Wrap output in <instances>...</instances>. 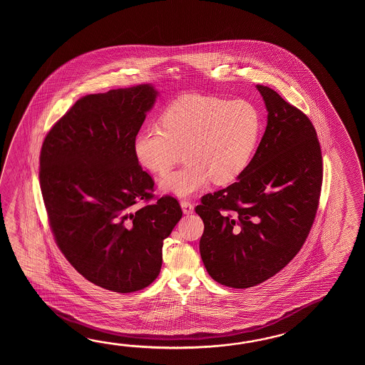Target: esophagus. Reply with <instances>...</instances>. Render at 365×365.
Returning a JSON list of instances; mask_svg holds the SVG:
<instances>
[{
  "instance_id": "obj_1",
  "label": "esophagus",
  "mask_w": 365,
  "mask_h": 365,
  "mask_svg": "<svg viewBox=\"0 0 365 365\" xmlns=\"http://www.w3.org/2000/svg\"><path fill=\"white\" fill-rule=\"evenodd\" d=\"M180 206H181L184 214H192L194 211L193 203L190 201H187V200H182V201L180 202Z\"/></svg>"
}]
</instances>
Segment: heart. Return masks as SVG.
I'll use <instances>...</instances> for the list:
<instances>
[{
    "label": "heart",
    "mask_w": 365,
    "mask_h": 365,
    "mask_svg": "<svg viewBox=\"0 0 365 365\" xmlns=\"http://www.w3.org/2000/svg\"><path fill=\"white\" fill-rule=\"evenodd\" d=\"M262 120L248 101L185 95L164 110L162 126L140 130L133 142L137 160L148 171L165 173L184 150L186 163L160 180L165 193L187 198L214 180L233 182L256 151Z\"/></svg>",
    "instance_id": "1"
}]
</instances>
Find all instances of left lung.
I'll list each match as a JSON object with an SVG mask.
<instances>
[{
  "label": "left lung",
  "instance_id": "8db88e82",
  "mask_svg": "<svg viewBox=\"0 0 365 365\" xmlns=\"http://www.w3.org/2000/svg\"><path fill=\"white\" fill-rule=\"evenodd\" d=\"M267 109L264 137L237 181L203 195L195 212L210 277L227 287L257 286L299 253L314 222L322 155L309 118L267 86L257 85Z\"/></svg>",
  "mask_w": 365,
  "mask_h": 365
}]
</instances>
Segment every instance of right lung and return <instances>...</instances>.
<instances>
[{
    "label": "right lung",
    "instance_id": "obj_1",
    "mask_svg": "<svg viewBox=\"0 0 365 365\" xmlns=\"http://www.w3.org/2000/svg\"><path fill=\"white\" fill-rule=\"evenodd\" d=\"M159 93L150 83L86 95L56 123L40 153V187L58 248L86 279L128 294L160 272L164 239L182 211L134 155Z\"/></svg>",
    "mask_w": 365,
    "mask_h": 365
}]
</instances>
